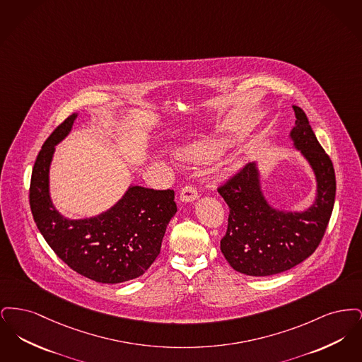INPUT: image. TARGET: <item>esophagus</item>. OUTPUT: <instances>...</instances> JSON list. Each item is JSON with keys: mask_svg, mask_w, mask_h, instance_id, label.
<instances>
[{"mask_svg": "<svg viewBox=\"0 0 362 362\" xmlns=\"http://www.w3.org/2000/svg\"><path fill=\"white\" fill-rule=\"evenodd\" d=\"M198 198V191L195 187H192V186H186L185 189L180 191V201L182 202H192V201H195Z\"/></svg>", "mask_w": 362, "mask_h": 362, "instance_id": "obj_1", "label": "esophagus"}]
</instances>
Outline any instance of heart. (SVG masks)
I'll return each mask as SVG.
<instances>
[{
    "mask_svg": "<svg viewBox=\"0 0 362 362\" xmlns=\"http://www.w3.org/2000/svg\"><path fill=\"white\" fill-rule=\"evenodd\" d=\"M224 142H216V144H209V145H199L187 149L183 156L187 160L192 161H209L216 158L224 151ZM230 170V168H229Z\"/></svg>",
    "mask_w": 362,
    "mask_h": 362,
    "instance_id": "obj_1",
    "label": "heart"
}]
</instances>
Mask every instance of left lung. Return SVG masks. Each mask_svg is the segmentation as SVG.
<instances>
[{
  "instance_id": "left-lung-1",
  "label": "left lung",
  "mask_w": 362,
  "mask_h": 362,
  "mask_svg": "<svg viewBox=\"0 0 362 362\" xmlns=\"http://www.w3.org/2000/svg\"><path fill=\"white\" fill-rule=\"evenodd\" d=\"M293 110L296 126L289 137L315 173L316 198L303 211L272 206L263 194L257 163L247 164L218 187L229 206L221 252L241 274L274 276L305 260L323 239L332 213L337 189L332 163L305 112L297 105H293Z\"/></svg>"
}]
</instances>
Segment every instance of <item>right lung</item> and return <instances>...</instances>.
<instances>
[{
  "label": "right lung",
  "instance_id": "1",
  "mask_svg": "<svg viewBox=\"0 0 362 362\" xmlns=\"http://www.w3.org/2000/svg\"><path fill=\"white\" fill-rule=\"evenodd\" d=\"M77 114L62 122L43 144L35 161L30 206L45 240L71 270L102 284L142 276L160 254L167 225L177 207L173 189L130 186L103 213L80 220L64 217L52 205L50 164L55 146L65 139Z\"/></svg>",
  "mask_w": 362,
  "mask_h": 362
}]
</instances>
